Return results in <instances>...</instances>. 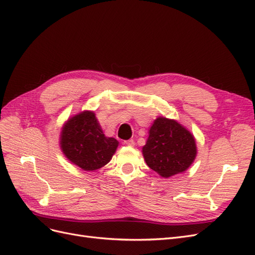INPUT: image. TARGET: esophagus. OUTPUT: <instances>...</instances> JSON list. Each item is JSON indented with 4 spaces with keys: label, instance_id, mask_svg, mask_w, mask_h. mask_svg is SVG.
<instances>
[{
    "label": "esophagus",
    "instance_id": "1",
    "mask_svg": "<svg viewBox=\"0 0 255 255\" xmlns=\"http://www.w3.org/2000/svg\"><path fill=\"white\" fill-rule=\"evenodd\" d=\"M123 143H125L126 145H128V146H134V145H135V141H134L133 139H128V140H126V141L123 142Z\"/></svg>",
    "mask_w": 255,
    "mask_h": 255
}]
</instances>
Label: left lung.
<instances>
[{
  "label": "left lung",
  "instance_id": "obj_1",
  "mask_svg": "<svg viewBox=\"0 0 255 255\" xmlns=\"http://www.w3.org/2000/svg\"><path fill=\"white\" fill-rule=\"evenodd\" d=\"M145 163L163 177L186 170L197 154L195 138L180 123L157 118L142 148Z\"/></svg>",
  "mask_w": 255,
  "mask_h": 255
}]
</instances>
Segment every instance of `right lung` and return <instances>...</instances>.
<instances>
[{
	"label": "right lung",
	"mask_w": 255,
	"mask_h": 255,
	"mask_svg": "<svg viewBox=\"0 0 255 255\" xmlns=\"http://www.w3.org/2000/svg\"><path fill=\"white\" fill-rule=\"evenodd\" d=\"M118 140L106 137L95 113L84 112L74 116L63 128L60 144L71 163L85 171L103 167L112 159Z\"/></svg>",
	"instance_id": "add662e5"
}]
</instances>
